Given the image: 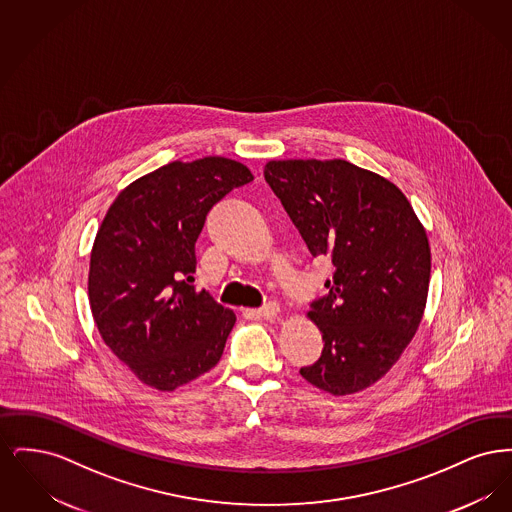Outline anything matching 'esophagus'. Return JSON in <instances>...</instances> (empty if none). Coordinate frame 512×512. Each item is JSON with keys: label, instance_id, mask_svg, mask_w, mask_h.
Listing matches in <instances>:
<instances>
[{"label": "esophagus", "instance_id": "obj_1", "mask_svg": "<svg viewBox=\"0 0 512 512\" xmlns=\"http://www.w3.org/2000/svg\"><path fill=\"white\" fill-rule=\"evenodd\" d=\"M251 313H253L255 317L270 320V318H274L280 313V305L274 303V301H268L267 305H263L261 309H255V311H251Z\"/></svg>", "mask_w": 512, "mask_h": 512}]
</instances>
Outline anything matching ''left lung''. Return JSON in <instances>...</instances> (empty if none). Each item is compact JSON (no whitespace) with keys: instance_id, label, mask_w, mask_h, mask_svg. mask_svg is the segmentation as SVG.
Returning <instances> with one entry per match:
<instances>
[{"instance_id":"left-lung-1","label":"left lung","mask_w":512,"mask_h":512,"mask_svg":"<svg viewBox=\"0 0 512 512\" xmlns=\"http://www.w3.org/2000/svg\"><path fill=\"white\" fill-rule=\"evenodd\" d=\"M265 180L311 255L336 268L309 311L322 355L299 374L332 395L365 390L399 361L424 315L426 230L395 184L343 159L270 161Z\"/></svg>"}]
</instances>
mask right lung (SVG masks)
Masks as SVG:
<instances>
[{"label": "right lung", "mask_w": 512, "mask_h": 512, "mask_svg": "<svg viewBox=\"0 0 512 512\" xmlns=\"http://www.w3.org/2000/svg\"><path fill=\"white\" fill-rule=\"evenodd\" d=\"M251 180L224 157L174 161L124 188L99 226L92 315L107 347L155 390H176L222 357L236 315L190 284L195 242L211 207Z\"/></svg>", "instance_id": "1"}]
</instances>
